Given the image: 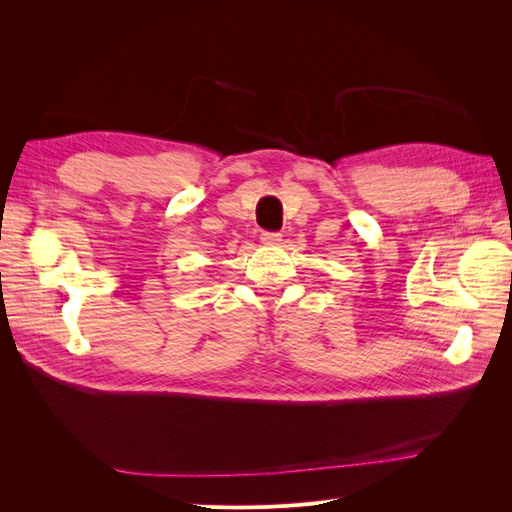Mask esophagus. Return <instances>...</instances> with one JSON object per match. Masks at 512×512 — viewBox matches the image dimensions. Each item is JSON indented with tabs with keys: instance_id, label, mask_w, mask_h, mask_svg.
I'll return each instance as SVG.
<instances>
[{
	"instance_id": "obj_1",
	"label": "esophagus",
	"mask_w": 512,
	"mask_h": 512,
	"mask_svg": "<svg viewBox=\"0 0 512 512\" xmlns=\"http://www.w3.org/2000/svg\"><path fill=\"white\" fill-rule=\"evenodd\" d=\"M260 241L265 243V245H280L282 235H280V232H262V235H260Z\"/></svg>"
}]
</instances>
